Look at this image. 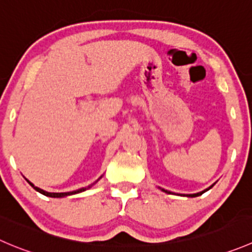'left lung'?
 <instances>
[{
    "label": "left lung",
    "mask_w": 252,
    "mask_h": 252,
    "mask_svg": "<svg viewBox=\"0 0 252 252\" xmlns=\"http://www.w3.org/2000/svg\"><path fill=\"white\" fill-rule=\"evenodd\" d=\"M211 187H213V186H211ZM211 187L207 188V189H204V191L199 192V193H194V194H186V196H187V197H198V196H201L202 193H204V192H206V191H208V189H211ZM160 189H161V191L166 192V193H171L170 191H167V189H163V188H160Z\"/></svg>",
    "instance_id": "left-lung-1"
}]
</instances>
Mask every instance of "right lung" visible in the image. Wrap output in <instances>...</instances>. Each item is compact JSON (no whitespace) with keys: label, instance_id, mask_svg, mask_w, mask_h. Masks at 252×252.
Masks as SVG:
<instances>
[{"label":"right lung","instance_id":"obj_1","mask_svg":"<svg viewBox=\"0 0 252 252\" xmlns=\"http://www.w3.org/2000/svg\"><path fill=\"white\" fill-rule=\"evenodd\" d=\"M26 180H27V178H26ZM27 182H28L29 185H31L32 187H33L34 189H35L36 192H39V193L44 194V196H46V197H53V198H61V197L72 196V194H76V193H80V192H84V191H86V189H89V188L91 187V186H89V187L80 188V189H77V191H72V192H64V193H51V192H46V191H44V189H41V188H39V187H35V186H34L33 183L31 182V181H28V180H27Z\"/></svg>","mask_w":252,"mask_h":252}]
</instances>
